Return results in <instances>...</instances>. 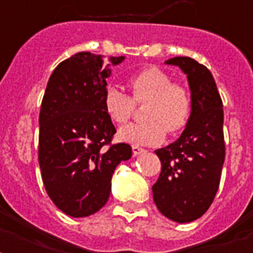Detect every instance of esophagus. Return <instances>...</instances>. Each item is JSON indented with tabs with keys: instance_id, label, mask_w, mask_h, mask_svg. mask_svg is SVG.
I'll list each match as a JSON object with an SVG mask.
<instances>
[{
	"instance_id": "esophagus-1",
	"label": "esophagus",
	"mask_w": 253,
	"mask_h": 253,
	"mask_svg": "<svg viewBox=\"0 0 253 253\" xmlns=\"http://www.w3.org/2000/svg\"><path fill=\"white\" fill-rule=\"evenodd\" d=\"M143 152H146V150H144V148H142V147H138V146H132V154H134V156H139V155H142Z\"/></svg>"
}]
</instances>
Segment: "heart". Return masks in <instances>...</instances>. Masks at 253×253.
Masks as SVG:
<instances>
[{
  "label": "heart",
  "mask_w": 253,
  "mask_h": 253,
  "mask_svg": "<svg viewBox=\"0 0 253 253\" xmlns=\"http://www.w3.org/2000/svg\"><path fill=\"white\" fill-rule=\"evenodd\" d=\"M132 98L121 87L109 85L103 94V109L111 122L125 125L134 113L135 102H146L144 122L119 130L121 142L132 146H155L170 135L180 134L192 115V97L184 85L172 83L168 73L158 67H147L128 77Z\"/></svg>",
  "instance_id": "heart-1"
}]
</instances>
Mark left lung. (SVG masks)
I'll return each instance as SVG.
<instances>
[{
	"mask_svg": "<svg viewBox=\"0 0 253 253\" xmlns=\"http://www.w3.org/2000/svg\"><path fill=\"white\" fill-rule=\"evenodd\" d=\"M188 77L192 115L176 142L156 150L162 172L152 186L154 201L163 215L186 223L208 211L219 188L224 163L223 103L211 72L192 57L177 56Z\"/></svg>",
	"mask_w": 253,
	"mask_h": 253,
	"instance_id": "obj_1",
	"label": "left lung"
}]
</instances>
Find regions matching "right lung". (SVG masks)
I'll return each mask as SVG.
<instances>
[{
    "label": "right lung",
    "mask_w": 253,
    "mask_h": 253,
    "mask_svg": "<svg viewBox=\"0 0 253 253\" xmlns=\"http://www.w3.org/2000/svg\"><path fill=\"white\" fill-rule=\"evenodd\" d=\"M123 59L79 52L57 65L45 87L39 114L42 180L56 208L73 218L105 206L115 168L132 155L126 143L111 144L117 130L103 109L110 67Z\"/></svg>",
    "instance_id": "add662e5"
}]
</instances>
